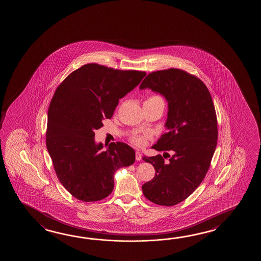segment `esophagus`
<instances>
[{
  "instance_id": "34e87169",
  "label": "esophagus",
  "mask_w": 261,
  "mask_h": 261,
  "mask_svg": "<svg viewBox=\"0 0 261 261\" xmlns=\"http://www.w3.org/2000/svg\"><path fill=\"white\" fill-rule=\"evenodd\" d=\"M136 159H137V161H140L142 159V154L139 151L136 152Z\"/></svg>"
}]
</instances>
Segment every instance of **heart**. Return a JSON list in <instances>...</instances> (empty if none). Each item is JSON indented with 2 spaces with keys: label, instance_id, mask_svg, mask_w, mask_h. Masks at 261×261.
I'll return each mask as SVG.
<instances>
[{
  "label": "heart",
  "instance_id": "b5f03b06",
  "mask_svg": "<svg viewBox=\"0 0 261 261\" xmlns=\"http://www.w3.org/2000/svg\"><path fill=\"white\" fill-rule=\"evenodd\" d=\"M158 100H162L159 96L156 95H153V96H150L149 98L147 99L146 101H158ZM146 138L147 136L146 135H134L130 138V140L132 142L133 144L137 145V146H143L145 145V141H146Z\"/></svg>",
  "mask_w": 261,
  "mask_h": 261
}]
</instances>
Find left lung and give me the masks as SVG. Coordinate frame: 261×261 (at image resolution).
I'll return each instance as SVG.
<instances>
[{
	"label": "left lung",
	"mask_w": 261,
	"mask_h": 261,
	"mask_svg": "<svg viewBox=\"0 0 261 261\" xmlns=\"http://www.w3.org/2000/svg\"><path fill=\"white\" fill-rule=\"evenodd\" d=\"M162 94L168 103L167 132L152 148L171 150L167 163L161 154L143 159L155 175L143 185L148 200L170 206L188 198L205 178L218 143V121L205 84L184 70L170 68L150 73L140 85Z\"/></svg>",
	"instance_id": "8db88e82"
}]
</instances>
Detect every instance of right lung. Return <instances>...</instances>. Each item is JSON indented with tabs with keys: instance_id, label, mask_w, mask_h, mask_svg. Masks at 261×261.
<instances>
[{
	"instance_id": "right-lung-1",
	"label": "right lung",
	"mask_w": 261,
	"mask_h": 261,
	"mask_svg": "<svg viewBox=\"0 0 261 261\" xmlns=\"http://www.w3.org/2000/svg\"><path fill=\"white\" fill-rule=\"evenodd\" d=\"M145 74L87 64L56 90L48 109L46 146L61 184L77 199L94 202L108 197L115 172L135 162V150L122 142L103 150V144L94 141V130L111 118L119 99Z\"/></svg>"
}]
</instances>
